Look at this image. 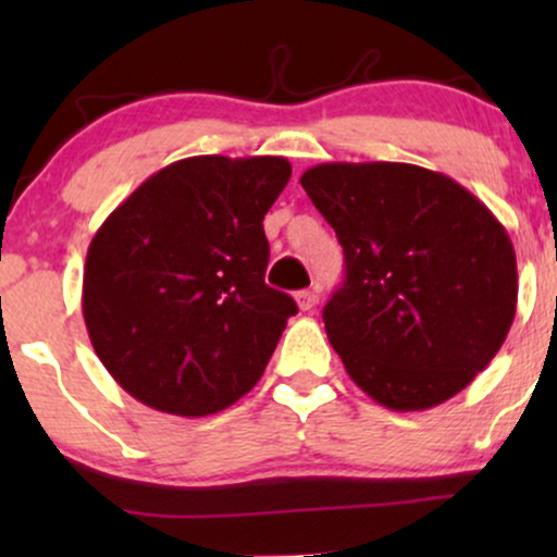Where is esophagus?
<instances>
[{"instance_id":"esophagus-1","label":"esophagus","mask_w":557,"mask_h":557,"mask_svg":"<svg viewBox=\"0 0 557 557\" xmlns=\"http://www.w3.org/2000/svg\"><path fill=\"white\" fill-rule=\"evenodd\" d=\"M296 304L300 311H311L319 304V287H306V290L296 293Z\"/></svg>"}]
</instances>
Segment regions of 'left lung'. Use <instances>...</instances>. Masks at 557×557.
<instances>
[{"instance_id": "obj_1", "label": "left lung", "mask_w": 557, "mask_h": 557, "mask_svg": "<svg viewBox=\"0 0 557 557\" xmlns=\"http://www.w3.org/2000/svg\"><path fill=\"white\" fill-rule=\"evenodd\" d=\"M300 185L343 246L345 280L322 319L350 380L393 411L461 393L516 317V251L495 214L403 162L317 164Z\"/></svg>"}]
</instances>
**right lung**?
Masks as SVG:
<instances>
[{
  "instance_id": "right-lung-1",
  "label": "right lung",
  "mask_w": 557,
  "mask_h": 557,
  "mask_svg": "<svg viewBox=\"0 0 557 557\" xmlns=\"http://www.w3.org/2000/svg\"><path fill=\"white\" fill-rule=\"evenodd\" d=\"M283 157H188L154 172L88 246L83 319L125 393L175 417H209L264 374L287 293L264 283V214L290 181Z\"/></svg>"
}]
</instances>
